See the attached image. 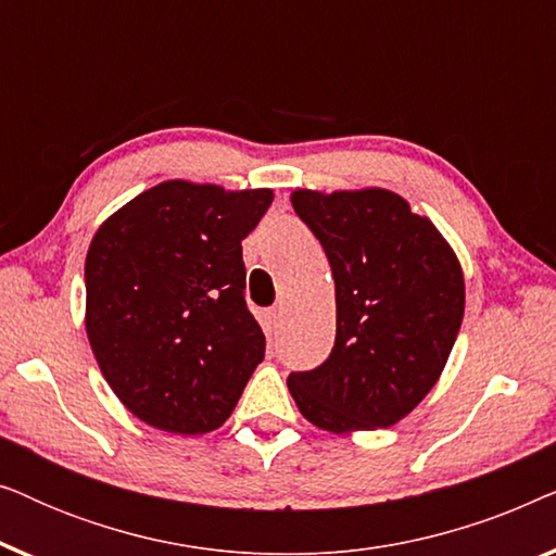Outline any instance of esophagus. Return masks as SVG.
Listing matches in <instances>:
<instances>
[{
    "mask_svg": "<svg viewBox=\"0 0 556 556\" xmlns=\"http://www.w3.org/2000/svg\"><path fill=\"white\" fill-rule=\"evenodd\" d=\"M283 318H286V306H283V303H278V306H273L268 311L270 329H278V326H283Z\"/></svg>",
    "mask_w": 556,
    "mask_h": 556,
    "instance_id": "1",
    "label": "esophagus"
}]
</instances>
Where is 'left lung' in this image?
<instances>
[{
    "label": "left lung",
    "mask_w": 556,
    "mask_h": 556,
    "mask_svg": "<svg viewBox=\"0 0 556 556\" xmlns=\"http://www.w3.org/2000/svg\"><path fill=\"white\" fill-rule=\"evenodd\" d=\"M337 286L329 359L291 371L301 415L331 432L390 428L443 371L466 308L460 263L428 217L387 189L291 197Z\"/></svg>",
    "instance_id": "left-lung-1"
}]
</instances>
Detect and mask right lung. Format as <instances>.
Instances as JSON below:
<instances>
[{"label":"right lung","mask_w":556,"mask_h":556,"mask_svg":"<svg viewBox=\"0 0 556 556\" xmlns=\"http://www.w3.org/2000/svg\"><path fill=\"white\" fill-rule=\"evenodd\" d=\"M270 202V189L164 181L98 227L86 257L88 341L116 397L151 428H219L263 362L242 240Z\"/></svg>","instance_id":"add662e5"}]
</instances>
